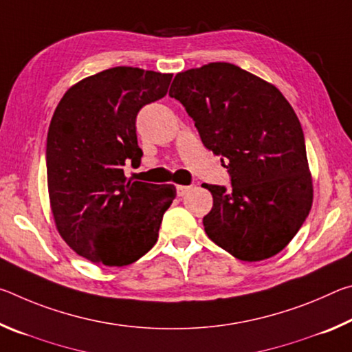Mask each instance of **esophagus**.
Segmentation results:
<instances>
[{"label": "esophagus", "instance_id": "34e87169", "mask_svg": "<svg viewBox=\"0 0 352 352\" xmlns=\"http://www.w3.org/2000/svg\"><path fill=\"white\" fill-rule=\"evenodd\" d=\"M189 189H190V186H186V184H178V186H177V195H178V197H183V195L186 194Z\"/></svg>", "mask_w": 352, "mask_h": 352}]
</instances>
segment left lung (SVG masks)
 <instances>
[{
	"mask_svg": "<svg viewBox=\"0 0 352 352\" xmlns=\"http://www.w3.org/2000/svg\"><path fill=\"white\" fill-rule=\"evenodd\" d=\"M169 96L194 119L205 147L228 160L231 188L201 184L212 194L204 217L208 237L241 261L278 254L314 199L305 135L287 99L226 62L178 73Z\"/></svg>",
	"mask_w": 352,
	"mask_h": 352,
	"instance_id": "1",
	"label": "left lung"
}]
</instances>
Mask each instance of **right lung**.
<instances>
[{
    "label": "right lung",
    "mask_w": 352,
    "mask_h": 352,
    "mask_svg": "<svg viewBox=\"0 0 352 352\" xmlns=\"http://www.w3.org/2000/svg\"><path fill=\"white\" fill-rule=\"evenodd\" d=\"M172 74L116 67L85 77L63 94L46 141L47 192L57 231L98 265L138 261L158 239L174 184L133 182L141 163L136 115L168 93Z\"/></svg>",
    "instance_id": "right-lung-1"
}]
</instances>
